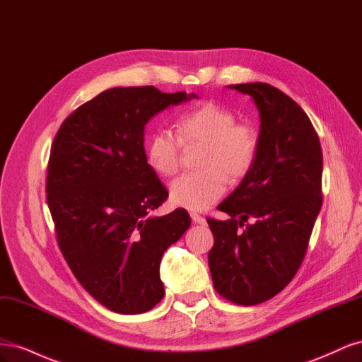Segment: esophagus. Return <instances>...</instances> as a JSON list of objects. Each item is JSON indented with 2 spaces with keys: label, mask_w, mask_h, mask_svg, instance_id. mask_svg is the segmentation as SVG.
Wrapping results in <instances>:
<instances>
[{
  "label": "esophagus",
  "mask_w": 362,
  "mask_h": 362,
  "mask_svg": "<svg viewBox=\"0 0 362 362\" xmlns=\"http://www.w3.org/2000/svg\"><path fill=\"white\" fill-rule=\"evenodd\" d=\"M190 217H192V221H193L194 223H198V225H205V223H206L205 217H202L201 214L194 213V211H192V213H190Z\"/></svg>",
  "instance_id": "1"
}]
</instances>
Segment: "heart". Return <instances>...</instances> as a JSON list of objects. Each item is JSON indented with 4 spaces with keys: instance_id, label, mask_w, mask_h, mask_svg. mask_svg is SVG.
<instances>
[{
    "instance_id": "b5f03b06",
    "label": "heart",
    "mask_w": 362,
    "mask_h": 362,
    "mask_svg": "<svg viewBox=\"0 0 362 362\" xmlns=\"http://www.w3.org/2000/svg\"><path fill=\"white\" fill-rule=\"evenodd\" d=\"M202 145L198 156L201 169L181 175L170 184V201L189 210H205L226 190L228 178L243 180L255 166L259 139L254 127L237 122L226 107L206 103L177 120V134L157 128L146 139L149 166L161 177L180 172L182 146Z\"/></svg>"
}]
</instances>
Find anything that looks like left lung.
Listing matches in <instances>:
<instances>
[{
	"instance_id": "8db88e82",
	"label": "left lung",
	"mask_w": 362,
	"mask_h": 362,
	"mask_svg": "<svg viewBox=\"0 0 362 362\" xmlns=\"http://www.w3.org/2000/svg\"><path fill=\"white\" fill-rule=\"evenodd\" d=\"M231 87L254 98L259 149L217 206L228 221L206 217L214 235L208 266L222 298L250 306L286 288L302 264L323 202V154L310 117L288 95L267 83Z\"/></svg>"
}]
</instances>
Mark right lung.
Returning <instances> with one entry per match:
<instances>
[{
  "label": "right lung",
  "instance_id": "add662e5",
  "mask_svg": "<svg viewBox=\"0 0 362 362\" xmlns=\"http://www.w3.org/2000/svg\"><path fill=\"white\" fill-rule=\"evenodd\" d=\"M196 95L115 87L72 112L54 137L47 202L74 276L110 311L140 314L163 299L161 257L190 226L184 208L148 217L169 196L145 154L144 129Z\"/></svg>",
  "mask_w": 362,
  "mask_h": 362
}]
</instances>
